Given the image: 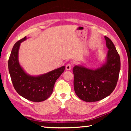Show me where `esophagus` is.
<instances>
[{
  "label": "esophagus",
  "mask_w": 131,
  "mask_h": 131,
  "mask_svg": "<svg viewBox=\"0 0 131 131\" xmlns=\"http://www.w3.org/2000/svg\"><path fill=\"white\" fill-rule=\"evenodd\" d=\"M72 63H68L66 66V69L67 70H70L71 69V68H72Z\"/></svg>",
  "instance_id": "34e87169"
}]
</instances>
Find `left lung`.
Instances as JSON below:
<instances>
[{
  "instance_id": "1",
  "label": "left lung",
  "mask_w": 131,
  "mask_h": 131,
  "mask_svg": "<svg viewBox=\"0 0 131 131\" xmlns=\"http://www.w3.org/2000/svg\"><path fill=\"white\" fill-rule=\"evenodd\" d=\"M108 52L105 62L95 69L76 65L73 69L74 89L85 102H96L112 94L116 87L120 71V58L112 41L105 36Z\"/></svg>"
}]
</instances>
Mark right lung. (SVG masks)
Instances as JSON below:
<instances>
[{
    "instance_id": "add662e5",
    "label": "right lung",
    "mask_w": 131,
    "mask_h": 131,
    "mask_svg": "<svg viewBox=\"0 0 131 131\" xmlns=\"http://www.w3.org/2000/svg\"><path fill=\"white\" fill-rule=\"evenodd\" d=\"M26 39L25 36L13 46L8 61V71L18 94L29 101L39 102L46 100L51 95L55 81L64 72L65 66L39 76H30L26 73L18 61L19 46Z\"/></svg>"
}]
</instances>
